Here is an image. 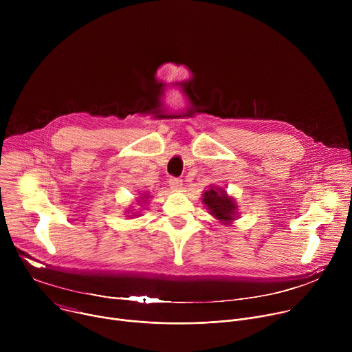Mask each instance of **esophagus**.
<instances>
[{
  "label": "esophagus",
  "mask_w": 352,
  "mask_h": 352,
  "mask_svg": "<svg viewBox=\"0 0 352 352\" xmlns=\"http://www.w3.org/2000/svg\"><path fill=\"white\" fill-rule=\"evenodd\" d=\"M168 184H170V188H171L173 190H179L181 186H182V181L178 179V178H170Z\"/></svg>",
  "instance_id": "obj_1"
}]
</instances>
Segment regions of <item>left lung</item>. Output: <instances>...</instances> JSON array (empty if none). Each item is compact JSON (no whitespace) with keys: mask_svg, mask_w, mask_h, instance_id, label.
<instances>
[{"mask_svg":"<svg viewBox=\"0 0 352 352\" xmlns=\"http://www.w3.org/2000/svg\"><path fill=\"white\" fill-rule=\"evenodd\" d=\"M202 204L209 210V214L223 226H231L239 217L235 199L220 186L210 185L209 189L204 190Z\"/></svg>","mask_w":352,"mask_h":352,"instance_id":"obj_1","label":"left lung"}]
</instances>
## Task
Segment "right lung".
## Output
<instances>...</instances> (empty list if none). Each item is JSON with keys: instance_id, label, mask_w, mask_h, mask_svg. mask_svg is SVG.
<instances>
[{"instance_id": "1", "label": "right lung", "mask_w": 352, "mask_h": 352, "mask_svg": "<svg viewBox=\"0 0 352 352\" xmlns=\"http://www.w3.org/2000/svg\"><path fill=\"white\" fill-rule=\"evenodd\" d=\"M150 197V195H147V193H142V195H139V197H136L138 200L136 202L138 204H140V206H144V205H147V199ZM126 217H131V219H133V217H139L140 214H139V212H135V209L133 210H126Z\"/></svg>"}]
</instances>
